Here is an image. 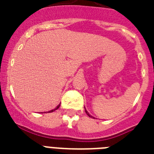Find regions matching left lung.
I'll return each mask as SVG.
<instances>
[{
	"label": "left lung",
	"instance_id": "1",
	"mask_svg": "<svg viewBox=\"0 0 154 154\" xmlns=\"http://www.w3.org/2000/svg\"><path fill=\"white\" fill-rule=\"evenodd\" d=\"M85 112H86V113H87V115H88V116H89V117H92V118H94V117H92V116H91V115H90V114H89V112H87V111H86V110H85Z\"/></svg>",
	"mask_w": 154,
	"mask_h": 154
}]
</instances>
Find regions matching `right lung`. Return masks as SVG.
Here are the masks:
<instances>
[{"label":"right lung","mask_w":154,"mask_h":154,"mask_svg":"<svg viewBox=\"0 0 154 154\" xmlns=\"http://www.w3.org/2000/svg\"><path fill=\"white\" fill-rule=\"evenodd\" d=\"M60 105H57V107H56V108H55V109H52V110H50V111H49V112H53V111H55V110H56V109H57L58 108L60 107Z\"/></svg>","instance_id":"right-lung-1"}]
</instances>
